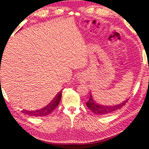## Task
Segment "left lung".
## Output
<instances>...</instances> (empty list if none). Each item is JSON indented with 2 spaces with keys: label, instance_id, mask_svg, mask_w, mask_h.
Wrapping results in <instances>:
<instances>
[{
  "label": "left lung",
  "instance_id": "1",
  "mask_svg": "<svg viewBox=\"0 0 149 149\" xmlns=\"http://www.w3.org/2000/svg\"><path fill=\"white\" fill-rule=\"evenodd\" d=\"M128 101V99L126 100L123 103L116 105V106H103V105H101L99 103H96V101L93 100V97L91 94L88 98V101L86 102V106L94 114H96V115H106V114L111 113L112 112L115 111L118 109H120V108H122L126 104V103Z\"/></svg>",
  "mask_w": 149,
  "mask_h": 149
}]
</instances>
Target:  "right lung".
<instances>
[{"label": "right lung", "instance_id": "add662e5", "mask_svg": "<svg viewBox=\"0 0 149 149\" xmlns=\"http://www.w3.org/2000/svg\"><path fill=\"white\" fill-rule=\"evenodd\" d=\"M61 95L62 92H58L57 95L54 99L51 101V103H48L46 106H45L43 109H40L37 111H23V113H26L27 115L31 116H46L48 115L51 113L53 111L56 109V108L58 106L59 103H60L61 99Z\"/></svg>", "mask_w": 149, "mask_h": 149}]
</instances>
